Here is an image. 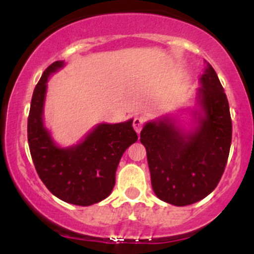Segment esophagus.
Masks as SVG:
<instances>
[{
  "instance_id": "1",
  "label": "esophagus",
  "mask_w": 254,
  "mask_h": 254,
  "mask_svg": "<svg viewBox=\"0 0 254 254\" xmlns=\"http://www.w3.org/2000/svg\"><path fill=\"white\" fill-rule=\"evenodd\" d=\"M132 127H134V130L136 132L141 131V129L143 127V119H142V118H140V117L134 118V120H132Z\"/></svg>"
}]
</instances>
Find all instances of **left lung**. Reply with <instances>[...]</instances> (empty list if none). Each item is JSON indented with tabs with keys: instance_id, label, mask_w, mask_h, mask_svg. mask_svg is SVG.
Returning <instances> with one entry per match:
<instances>
[{
	"instance_id": "8db88e82",
	"label": "left lung",
	"mask_w": 254,
	"mask_h": 254,
	"mask_svg": "<svg viewBox=\"0 0 254 254\" xmlns=\"http://www.w3.org/2000/svg\"><path fill=\"white\" fill-rule=\"evenodd\" d=\"M198 89L196 125L184 131L173 118L146 123L140 141L146 148L151 184L157 198L176 206L196 203L221 179L232 139L230 107L220 79L207 64Z\"/></svg>"
}]
</instances>
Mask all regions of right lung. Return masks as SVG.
<instances>
[{"mask_svg":"<svg viewBox=\"0 0 254 254\" xmlns=\"http://www.w3.org/2000/svg\"><path fill=\"white\" fill-rule=\"evenodd\" d=\"M64 66L55 61L44 71L33 92L28 117V143L37 173L61 200L79 206L99 203L112 193L123 153L136 142L132 119L119 124H99L72 147L61 148L43 123L47 82Z\"/></svg>","mask_w":254,"mask_h":254,"instance_id":"add662e5","label":"right lung"}]
</instances>
